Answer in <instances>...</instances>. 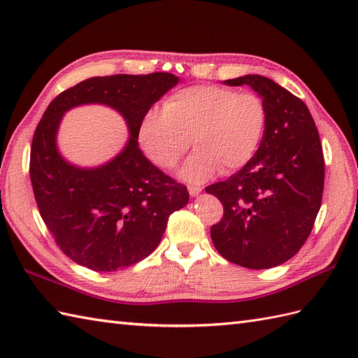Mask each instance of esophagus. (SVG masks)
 <instances>
[{
	"label": "esophagus",
	"instance_id": "esophagus-1",
	"mask_svg": "<svg viewBox=\"0 0 358 358\" xmlns=\"http://www.w3.org/2000/svg\"><path fill=\"white\" fill-rule=\"evenodd\" d=\"M187 191H189V194H191L192 196H195V195H199L201 192V187L200 186H189Z\"/></svg>",
	"mask_w": 358,
	"mask_h": 358
}]
</instances>
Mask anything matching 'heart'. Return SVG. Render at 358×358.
Returning a JSON list of instances; mask_svg holds the SVG:
<instances>
[{
  "label": "heart",
  "mask_w": 358,
  "mask_h": 358,
  "mask_svg": "<svg viewBox=\"0 0 358 358\" xmlns=\"http://www.w3.org/2000/svg\"><path fill=\"white\" fill-rule=\"evenodd\" d=\"M266 106L255 92L214 85L180 89L163 110L149 109L136 129L140 148L152 163L173 169L194 140L196 150L181 169L187 181H204L218 169L229 173L254 157L263 138Z\"/></svg>",
  "instance_id": "obj_1"
}]
</instances>
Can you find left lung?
<instances>
[{"label":"left lung","mask_w":358,"mask_h":358,"mask_svg":"<svg viewBox=\"0 0 358 358\" xmlns=\"http://www.w3.org/2000/svg\"><path fill=\"white\" fill-rule=\"evenodd\" d=\"M224 83L258 92L266 126L255 155L227 180L206 187L224 210L210 238L231 263L269 269L299 252L314 227L324 186L320 135L308 106L275 81L245 75Z\"/></svg>","instance_id":"1"}]
</instances>
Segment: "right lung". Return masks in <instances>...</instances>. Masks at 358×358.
<instances>
[{
    "instance_id": "obj_1",
    "label": "right lung",
    "mask_w": 358,
    "mask_h": 358,
    "mask_svg": "<svg viewBox=\"0 0 358 358\" xmlns=\"http://www.w3.org/2000/svg\"><path fill=\"white\" fill-rule=\"evenodd\" d=\"M178 78L167 72L94 77L63 90L38 123L30 148V181L43 222L63 252L96 272H113L154 252L167 220L185 208L189 192L138 149L143 113ZM101 102L125 117L131 138L110 164L80 170L59 157L55 135L73 105Z\"/></svg>"
}]
</instances>
